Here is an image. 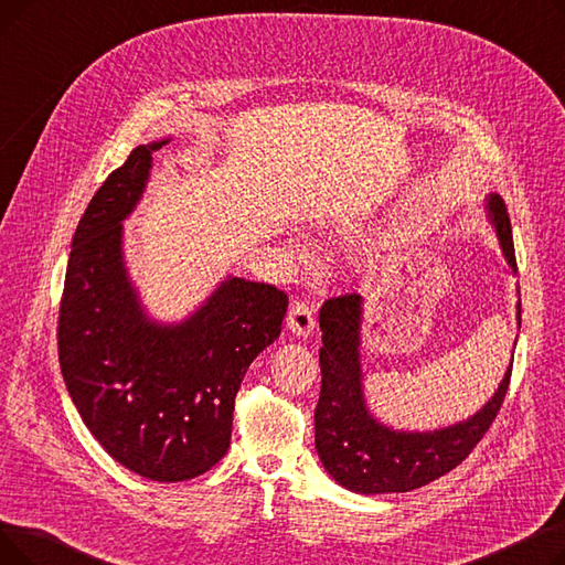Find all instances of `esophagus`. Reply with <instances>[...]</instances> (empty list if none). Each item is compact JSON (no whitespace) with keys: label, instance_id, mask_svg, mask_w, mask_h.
Returning <instances> with one entry per match:
<instances>
[{"label":"esophagus","instance_id":"esophagus-1","mask_svg":"<svg viewBox=\"0 0 565 565\" xmlns=\"http://www.w3.org/2000/svg\"><path fill=\"white\" fill-rule=\"evenodd\" d=\"M286 324L292 334L298 337H309L316 328V316H313V307L305 300H295L288 309L286 316Z\"/></svg>","mask_w":565,"mask_h":565}]
</instances>
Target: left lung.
Returning a JSON list of instances; mask_svg holds the SVG:
<instances>
[{
	"label": "left lung",
	"mask_w": 565,
	"mask_h": 565,
	"mask_svg": "<svg viewBox=\"0 0 565 565\" xmlns=\"http://www.w3.org/2000/svg\"><path fill=\"white\" fill-rule=\"evenodd\" d=\"M488 207L503 256L513 270H518L507 203L492 194ZM518 322H522V302H518ZM320 330L322 387L313 414L316 449L334 481L352 492H409L449 473L483 439L507 398L513 362L494 396L471 419L435 433H398L384 428L369 414L362 394L360 295L350 292L324 300L320 309Z\"/></svg>",
	"instance_id": "8db88e82"
}]
</instances>
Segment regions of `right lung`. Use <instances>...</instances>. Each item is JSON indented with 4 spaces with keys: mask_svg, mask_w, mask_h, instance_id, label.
<instances>
[{
    "mask_svg": "<svg viewBox=\"0 0 565 565\" xmlns=\"http://www.w3.org/2000/svg\"><path fill=\"white\" fill-rule=\"evenodd\" d=\"M132 148L75 228L58 305V366L82 422L103 449L151 481H188L231 444L241 382L279 332L288 295L226 279L185 322L146 320L121 256V220L139 201L151 153Z\"/></svg>",
    "mask_w": 565,
    "mask_h": 565,
    "instance_id": "1",
    "label": "right lung"
}]
</instances>
